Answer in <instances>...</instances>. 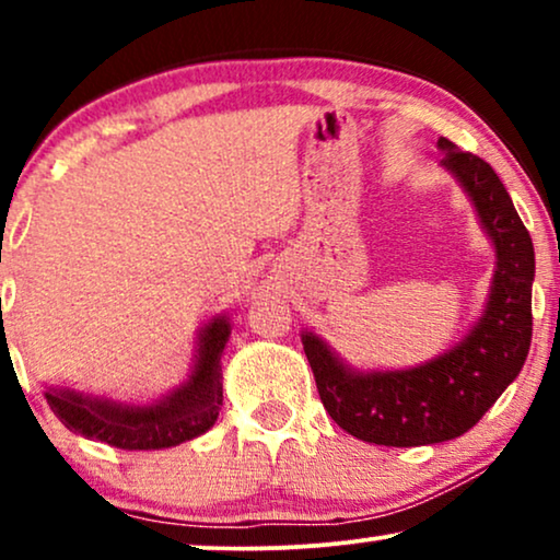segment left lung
Masks as SVG:
<instances>
[{
  "label": "left lung",
  "mask_w": 560,
  "mask_h": 560,
  "mask_svg": "<svg viewBox=\"0 0 560 560\" xmlns=\"http://www.w3.org/2000/svg\"><path fill=\"white\" fill-rule=\"evenodd\" d=\"M443 165L471 196L492 236L497 270L485 316L462 343L400 372H351L318 336L303 334L320 402L336 425L377 446H425L474 428L523 370L533 336V240L492 165L441 137Z\"/></svg>",
  "instance_id": "left-lung-1"
}]
</instances>
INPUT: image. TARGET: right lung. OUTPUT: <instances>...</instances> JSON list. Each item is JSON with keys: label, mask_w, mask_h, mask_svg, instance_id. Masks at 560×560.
Returning <instances> with one entry per match:
<instances>
[{"label": "right lung", "mask_w": 560, "mask_h": 560, "mask_svg": "<svg viewBox=\"0 0 560 560\" xmlns=\"http://www.w3.org/2000/svg\"><path fill=\"white\" fill-rule=\"evenodd\" d=\"M232 334L224 316L213 318L203 328L198 341L196 370L186 385L175 389L163 400L129 408L81 393H45L50 410L68 431L83 439L102 441L106 446L125 451H155L171 448L183 441L196 439L217 423L221 400V354Z\"/></svg>", "instance_id": "add662e5"}]
</instances>
